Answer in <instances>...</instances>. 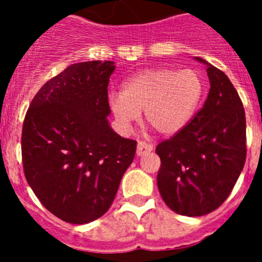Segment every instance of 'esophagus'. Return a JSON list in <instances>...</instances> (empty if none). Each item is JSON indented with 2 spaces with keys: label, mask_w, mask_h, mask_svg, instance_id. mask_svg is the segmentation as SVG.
<instances>
[{
  "label": "esophagus",
  "mask_w": 262,
  "mask_h": 262,
  "mask_svg": "<svg viewBox=\"0 0 262 262\" xmlns=\"http://www.w3.org/2000/svg\"><path fill=\"white\" fill-rule=\"evenodd\" d=\"M153 149V146L149 143H146V142H138V146H137V155L138 156H143L146 153H149L150 150Z\"/></svg>",
  "instance_id": "34e87169"
}]
</instances>
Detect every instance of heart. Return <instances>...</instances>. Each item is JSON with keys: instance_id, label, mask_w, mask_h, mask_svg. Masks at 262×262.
<instances>
[{"instance_id": "heart-1", "label": "heart", "mask_w": 262, "mask_h": 262, "mask_svg": "<svg viewBox=\"0 0 262 262\" xmlns=\"http://www.w3.org/2000/svg\"><path fill=\"white\" fill-rule=\"evenodd\" d=\"M203 81L192 70H147L124 84L123 92L109 95V105L123 128L137 121L144 110L147 123L163 136L186 125L199 105Z\"/></svg>"}]
</instances>
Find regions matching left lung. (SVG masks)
Masks as SVG:
<instances>
[{"label": "left lung", "instance_id": "8db88e82", "mask_svg": "<svg viewBox=\"0 0 262 262\" xmlns=\"http://www.w3.org/2000/svg\"><path fill=\"white\" fill-rule=\"evenodd\" d=\"M208 66L210 90L194 118L156 147L161 158L157 186L171 210L200 216L221 207L246 161L244 104L229 78Z\"/></svg>", "mask_w": 262, "mask_h": 262}]
</instances>
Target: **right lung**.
<instances>
[{
	"label": "right lung",
	"mask_w": 262,
	"mask_h": 262,
	"mask_svg": "<svg viewBox=\"0 0 262 262\" xmlns=\"http://www.w3.org/2000/svg\"><path fill=\"white\" fill-rule=\"evenodd\" d=\"M114 63L70 66L31 100L21 134L24 173L41 204L62 221L84 224L112 207L137 142L109 125L107 86Z\"/></svg>",
	"instance_id": "right-lung-1"
}]
</instances>
